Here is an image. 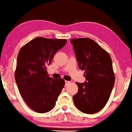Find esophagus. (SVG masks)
<instances>
[{
    "label": "esophagus",
    "instance_id": "obj_1",
    "mask_svg": "<svg viewBox=\"0 0 132 132\" xmlns=\"http://www.w3.org/2000/svg\"><path fill=\"white\" fill-rule=\"evenodd\" d=\"M70 83V81H65V85H68V84Z\"/></svg>",
    "mask_w": 132,
    "mask_h": 132
}]
</instances>
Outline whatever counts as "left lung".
Masks as SVG:
<instances>
[{
  "label": "left lung",
  "mask_w": 132,
  "mask_h": 132,
  "mask_svg": "<svg viewBox=\"0 0 132 132\" xmlns=\"http://www.w3.org/2000/svg\"><path fill=\"white\" fill-rule=\"evenodd\" d=\"M79 68L85 71L86 81L76 82L77 93L74 95L76 107L86 114H94L104 108L115 83V74L110 55L92 39H72Z\"/></svg>",
  "instance_id": "obj_1"
}]
</instances>
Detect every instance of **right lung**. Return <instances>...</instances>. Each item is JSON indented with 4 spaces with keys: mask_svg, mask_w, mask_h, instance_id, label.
I'll return each instance as SVG.
<instances>
[{
    "mask_svg": "<svg viewBox=\"0 0 132 132\" xmlns=\"http://www.w3.org/2000/svg\"><path fill=\"white\" fill-rule=\"evenodd\" d=\"M66 43V39L38 37L19 51L15 79L22 98L34 111L45 113L52 110L64 88V80L49 77L46 67Z\"/></svg>",
    "mask_w": 132,
    "mask_h": 132,
    "instance_id": "1",
    "label": "right lung"
}]
</instances>
